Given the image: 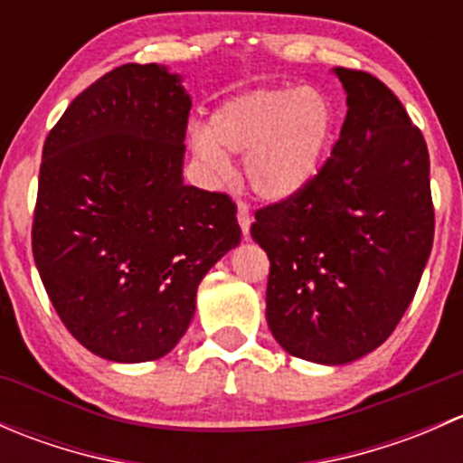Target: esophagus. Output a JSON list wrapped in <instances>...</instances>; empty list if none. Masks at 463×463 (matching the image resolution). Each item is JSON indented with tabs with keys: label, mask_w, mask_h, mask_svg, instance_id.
Returning a JSON list of instances; mask_svg holds the SVG:
<instances>
[{
	"label": "esophagus",
	"mask_w": 463,
	"mask_h": 463,
	"mask_svg": "<svg viewBox=\"0 0 463 463\" xmlns=\"http://www.w3.org/2000/svg\"><path fill=\"white\" fill-rule=\"evenodd\" d=\"M237 222H240V228L244 235H249V228H250V222H253V217H250V210L249 205L244 202H237Z\"/></svg>",
	"instance_id": "obj_1"
}]
</instances>
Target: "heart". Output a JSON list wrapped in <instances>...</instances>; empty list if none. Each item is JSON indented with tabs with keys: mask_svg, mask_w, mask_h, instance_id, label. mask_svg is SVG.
Segmentation results:
<instances>
[{
	"mask_svg": "<svg viewBox=\"0 0 463 463\" xmlns=\"http://www.w3.org/2000/svg\"><path fill=\"white\" fill-rule=\"evenodd\" d=\"M334 129V102L318 89H253L223 100L190 145L214 175L231 170L228 154L244 156L250 190L266 202H284L318 176Z\"/></svg>",
	"mask_w": 463,
	"mask_h": 463,
	"instance_id": "heart-1",
	"label": "heart"
}]
</instances>
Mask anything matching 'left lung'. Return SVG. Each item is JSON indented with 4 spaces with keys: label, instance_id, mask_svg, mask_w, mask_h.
I'll use <instances>...</instances> for the list:
<instances>
[{
    "label": "left lung",
    "instance_id": "left-lung-1",
    "mask_svg": "<svg viewBox=\"0 0 463 463\" xmlns=\"http://www.w3.org/2000/svg\"><path fill=\"white\" fill-rule=\"evenodd\" d=\"M347 116L300 194L255 213L270 261L266 322L291 356L345 365L390 338L417 293L434 240L430 156L378 78L334 69Z\"/></svg>",
    "mask_w": 463,
    "mask_h": 463
}]
</instances>
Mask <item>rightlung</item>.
<instances>
[{"label": "right lung", "instance_id": "add662e5", "mask_svg": "<svg viewBox=\"0 0 463 463\" xmlns=\"http://www.w3.org/2000/svg\"><path fill=\"white\" fill-rule=\"evenodd\" d=\"M190 107L176 73L123 64L73 98L42 149L33 258L64 326L107 361L165 356L241 240L228 194L184 184Z\"/></svg>", "mask_w": 463, "mask_h": 463}]
</instances>
